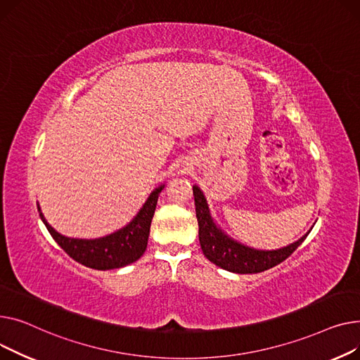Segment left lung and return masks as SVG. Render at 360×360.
Returning a JSON list of instances; mask_svg holds the SVG:
<instances>
[{"mask_svg": "<svg viewBox=\"0 0 360 360\" xmlns=\"http://www.w3.org/2000/svg\"><path fill=\"white\" fill-rule=\"evenodd\" d=\"M193 196L196 206V218L199 224V241L205 257L218 267L240 274L260 273L278 266L286 260L297 250L309 231L298 241H295L279 250H257L244 245L228 237L215 224L205 195L198 186H193Z\"/></svg>", "mask_w": 360, "mask_h": 360, "instance_id": "obj_1", "label": "left lung"}]
</instances>
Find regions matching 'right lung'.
<instances>
[{
    "instance_id": "1",
    "label": "right lung",
    "mask_w": 360,
    "mask_h": 360,
    "mask_svg": "<svg viewBox=\"0 0 360 360\" xmlns=\"http://www.w3.org/2000/svg\"><path fill=\"white\" fill-rule=\"evenodd\" d=\"M164 184L157 187L146 199L136 217L122 229L96 240H78L60 236L45 219L37 205L39 215L58 245L75 262L96 270L120 269L136 262L146 250L151 221L155 212L158 196Z\"/></svg>"
}]
</instances>
